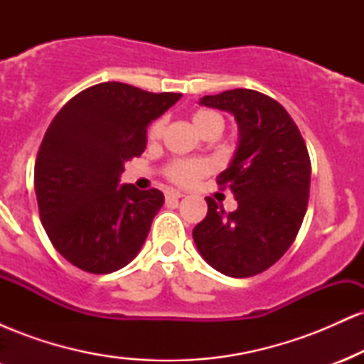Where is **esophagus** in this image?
I'll return each mask as SVG.
<instances>
[{"label": "esophagus", "mask_w": 364, "mask_h": 364, "mask_svg": "<svg viewBox=\"0 0 364 364\" xmlns=\"http://www.w3.org/2000/svg\"><path fill=\"white\" fill-rule=\"evenodd\" d=\"M185 196V193H181V191H176V190H169L166 191V200H179Z\"/></svg>", "instance_id": "obj_1"}]
</instances>
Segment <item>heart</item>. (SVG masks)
I'll return each instance as SVG.
<instances>
[{
  "label": "heart",
  "mask_w": 364,
  "mask_h": 364,
  "mask_svg": "<svg viewBox=\"0 0 364 364\" xmlns=\"http://www.w3.org/2000/svg\"><path fill=\"white\" fill-rule=\"evenodd\" d=\"M193 127L198 129L200 133H205L208 129H223L224 118L220 112L215 109H196L191 116ZM166 121L159 118L150 124L149 128V140H159L164 133ZM210 171V164L207 161H200V159H174L164 168V174L169 181L176 183L181 186L195 185L200 178H203Z\"/></svg>",
  "instance_id": "heart-1"
}]
</instances>
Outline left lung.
Here are the masks:
<instances>
[{
	"label": "left lung",
	"instance_id": "1",
	"mask_svg": "<svg viewBox=\"0 0 364 364\" xmlns=\"http://www.w3.org/2000/svg\"><path fill=\"white\" fill-rule=\"evenodd\" d=\"M200 104L235 114L240 144L217 176L232 191L235 212L207 196V215L193 240L208 265L229 277H252L272 267L298 236L310 196L311 162L301 132L275 99L252 89L205 95Z\"/></svg>",
	"mask_w": 364,
	"mask_h": 364
}]
</instances>
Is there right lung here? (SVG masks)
I'll list each match as a JSON object with an SVG mask.
<instances>
[{
	"label": "right lung",
	"mask_w": 364,
	"mask_h": 364,
	"mask_svg": "<svg viewBox=\"0 0 364 364\" xmlns=\"http://www.w3.org/2000/svg\"><path fill=\"white\" fill-rule=\"evenodd\" d=\"M179 97L102 82L54 116L37 152L34 186L41 223L72 265L111 274L139 255L164 195L118 186L119 174L124 162L144 154L150 121Z\"/></svg>",
	"instance_id": "right-lung-1"
}]
</instances>
